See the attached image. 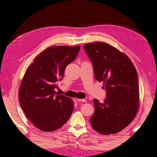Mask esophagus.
I'll return each instance as SVG.
<instances>
[{"instance_id":"1","label":"esophagus","mask_w":157,"mask_h":157,"mask_svg":"<svg viewBox=\"0 0 157 157\" xmlns=\"http://www.w3.org/2000/svg\"><path fill=\"white\" fill-rule=\"evenodd\" d=\"M77 101L78 102H86V100L85 99H79V98H77Z\"/></svg>"}]
</instances>
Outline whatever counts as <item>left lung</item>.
I'll return each mask as SVG.
<instances>
[{
  "instance_id": "left-lung-1",
  "label": "left lung",
  "mask_w": 157,
  "mask_h": 157,
  "mask_svg": "<svg viewBox=\"0 0 157 157\" xmlns=\"http://www.w3.org/2000/svg\"><path fill=\"white\" fill-rule=\"evenodd\" d=\"M83 48L92 63L95 78L103 82L107 91L103 103L93 100L95 111L90 124L100 134H116L132 122L138 111L136 68L128 56L108 43H88Z\"/></svg>"
}]
</instances>
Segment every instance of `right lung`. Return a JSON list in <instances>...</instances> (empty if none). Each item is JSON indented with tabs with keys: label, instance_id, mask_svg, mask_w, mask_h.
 Returning <instances> with one entry per match:
<instances>
[{
	"label": "right lung",
	"instance_id": "obj_1",
	"mask_svg": "<svg viewBox=\"0 0 157 157\" xmlns=\"http://www.w3.org/2000/svg\"><path fill=\"white\" fill-rule=\"evenodd\" d=\"M79 49V45L52 46L39 54L26 69L19 87V102L26 117L39 130H57L71 117L74 101L58 95L54 89Z\"/></svg>",
	"mask_w": 157,
	"mask_h": 157
}]
</instances>
